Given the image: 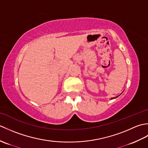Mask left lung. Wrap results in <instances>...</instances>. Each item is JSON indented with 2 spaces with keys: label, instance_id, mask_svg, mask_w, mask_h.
Returning <instances> with one entry per match:
<instances>
[{
  "label": "left lung",
  "instance_id": "8db88e82",
  "mask_svg": "<svg viewBox=\"0 0 148 148\" xmlns=\"http://www.w3.org/2000/svg\"><path fill=\"white\" fill-rule=\"evenodd\" d=\"M118 96H117V97H113V98H111V99H115V98H116V97H118Z\"/></svg>",
  "mask_w": 148,
  "mask_h": 148
}]
</instances>
